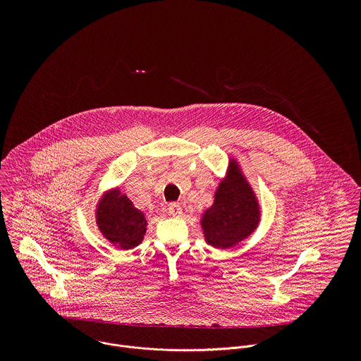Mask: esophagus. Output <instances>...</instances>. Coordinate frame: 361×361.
Listing matches in <instances>:
<instances>
[{"instance_id": "34e87169", "label": "esophagus", "mask_w": 361, "mask_h": 361, "mask_svg": "<svg viewBox=\"0 0 361 361\" xmlns=\"http://www.w3.org/2000/svg\"><path fill=\"white\" fill-rule=\"evenodd\" d=\"M168 211H169V215H172V216H180L182 215V207L178 203H171L168 206Z\"/></svg>"}]
</instances>
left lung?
Here are the masks:
<instances>
[{"label": "left lung", "mask_w": 361, "mask_h": 361, "mask_svg": "<svg viewBox=\"0 0 361 361\" xmlns=\"http://www.w3.org/2000/svg\"><path fill=\"white\" fill-rule=\"evenodd\" d=\"M258 206L250 186L232 165L229 180L221 183L214 206L203 216L207 242L218 249H228L247 238L257 226Z\"/></svg>", "instance_id": "obj_1"}]
</instances>
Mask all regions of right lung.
Returning <instances> with one entry per match:
<instances>
[{
    "label": "right lung",
    "mask_w": 361,
    "mask_h": 361,
    "mask_svg": "<svg viewBox=\"0 0 361 361\" xmlns=\"http://www.w3.org/2000/svg\"><path fill=\"white\" fill-rule=\"evenodd\" d=\"M97 221L106 239L122 249L137 246L146 233V219L140 211L132 206L126 196L118 192L108 195L100 203Z\"/></svg>",
    "instance_id": "obj_1"
}]
</instances>
